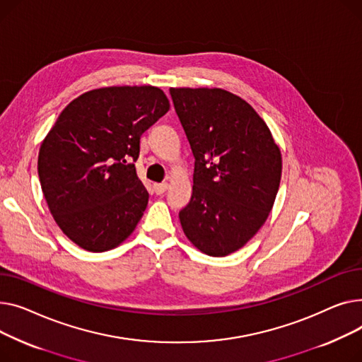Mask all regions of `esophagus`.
Masks as SVG:
<instances>
[{
  "label": "esophagus",
  "mask_w": 362,
  "mask_h": 362,
  "mask_svg": "<svg viewBox=\"0 0 362 362\" xmlns=\"http://www.w3.org/2000/svg\"><path fill=\"white\" fill-rule=\"evenodd\" d=\"M168 188H169L168 182H160V184H155L153 185V189H155L156 194H163Z\"/></svg>",
  "instance_id": "34e87169"
}]
</instances>
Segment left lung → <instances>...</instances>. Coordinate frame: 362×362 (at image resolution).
Segmentation results:
<instances>
[{
	"instance_id": "1",
	"label": "left lung",
	"mask_w": 362,
	"mask_h": 362,
	"mask_svg": "<svg viewBox=\"0 0 362 362\" xmlns=\"http://www.w3.org/2000/svg\"><path fill=\"white\" fill-rule=\"evenodd\" d=\"M194 155L193 194L180 211L185 237L207 256L245 245L278 194L282 156L260 115L223 89H169Z\"/></svg>"
}]
</instances>
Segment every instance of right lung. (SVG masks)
<instances>
[{
  "label": "right lung",
  "instance_id": "obj_1",
  "mask_svg": "<svg viewBox=\"0 0 362 362\" xmlns=\"http://www.w3.org/2000/svg\"><path fill=\"white\" fill-rule=\"evenodd\" d=\"M168 111L159 88L114 86L80 95L59 114L37 174L57 225L78 247L112 250L137 226L148 202L134 166L140 137Z\"/></svg>",
  "mask_w": 362,
  "mask_h": 362
}]
</instances>
